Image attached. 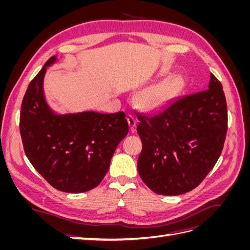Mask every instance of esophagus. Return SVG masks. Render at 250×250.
<instances>
[{"label":"esophagus","mask_w":250,"mask_h":250,"mask_svg":"<svg viewBox=\"0 0 250 250\" xmlns=\"http://www.w3.org/2000/svg\"><path fill=\"white\" fill-rule=\"evenodd\" d=\"M127 121H128V124H129V126H130L131 131H134L135 126H137V124H138L137 118H135L133 115H130V113H129V115L127 116Z\"/></svg>","instance_id":"1"}]
</instances>
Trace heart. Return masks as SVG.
Segmentation results:
<instances>
[{"label": "heart", "instance_id": "obj_1", "mask_svg": "<svg viewBox=\"0 0 250 250\" xmlns=\"http://www.w3.org/2000/svg\"><path fill=\"white\" fill-rule=\"evenodd\" d=\"M177 84L176 78H169L158 84L151 86L139 95L140 101L148 107H156L168 100L174 87Z\"/></svg>", "mask_w": 250, "mask_h": 250}]
</instances>
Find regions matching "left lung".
<instances>
[{
	"label": "left lung",
	"mask_w": 250,
	"mask_h": 250,
	"mask_svg": "<svg viewBox=\"0 0 250 250\" xmlns=\"http://www.w3.org/2000/svg\"><path fill=\"white\" fill-rule=\"evenodd\" d=\"M138 171L154 193L192 191L220 156L228 130L222 84L210 73L208 88L177 98L152 116L139 115Z\"/></svg>",
	"instance_id": "left-lung-1"
}]
</instances>
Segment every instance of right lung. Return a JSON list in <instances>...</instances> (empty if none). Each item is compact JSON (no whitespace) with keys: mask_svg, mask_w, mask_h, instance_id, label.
<instances>
[{"mask_svg":"<svg viewBox=\"0 0 250 250\" xmlns=\"http://www.w3.org/2000/svg\"><path fill=\"white\" fill-rule=\"evenodd\" d=\"M52 56L30 82L21 102L20 131L25 153L48 183L65 193H83L99 185L115 151L128 133L123 111L58 115L46 101L43 77Z\"/></svg>","mask_w":250,"mask_h":250,"instance_id":"obj_1","label":"right lung"}]
</instances>
